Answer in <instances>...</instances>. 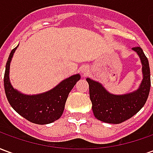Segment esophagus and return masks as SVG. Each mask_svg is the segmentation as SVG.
Wrapping results in <instances>:
<instances>
[{
	"label": "esophagus",
	"instance_id": "34e87169",
	"mask_svg": "<svg viewBox=\"0 0 153 153\" xmlns=\"http://www.w3.org/2000/svg\"><path fill=\"white\" fill-rule=\"evenodd\" d=\"M81 71H82V74H83V75H86L88 73V69L87 67H83Z\"/></svg>",
	"mask_w": 153,
	"mask_h": 153
}]
</instances>
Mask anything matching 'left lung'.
<instances>
[{
	"instance_id": "8db88e82",
	"label": "left lung",
	"mask_w": 153,
	"mask_h": 153,
	"mask_svg": "<svg viewBox=\"0 0 153 153\" xmlns=\"http://www.w3.org/2000/svg\"><path fill=\"white\" fill-rule=\"evenodd\" d=\"M133 50L138 53L143 65V79L137 91L116 96L108 93L99 83L87 79L93 114L101 121L120 124L138 113L147 102L151 87L148 60L140 47H133Z\"/></svg>"
}]
</instances>
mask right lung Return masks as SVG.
Instances as JSON below:
<instances>
[{
    "label": "right lung",
    "mask_w": 153,
    "mask_h": 153,
    "mask_svg": "<svg viewBox=\"0 0 153 153\" xmlns=\"http://www.w3.org/2000/svg\"><path fill=\"white\" fill-rule=\"evenodd\" d=\"M17 47L11 51L5 65L4 87L7 100L12 108L28 121L38 125L52 123L62 115L68 95L79 80L80 75L75 74L63 80L47 93L33 96L24 95L12 88L9 79L10 64Z\"/></svg>",
    "instance_id": "right-lung-1"
}]
</instances>
